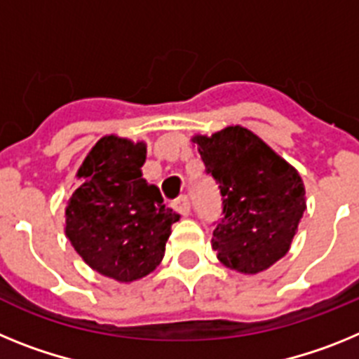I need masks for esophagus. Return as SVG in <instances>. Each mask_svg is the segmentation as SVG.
Returning <instances> with one entry per match:
<instances>
[{"instance_id":"obj_1","label":"esophagus","mask_w":359,"mask_h":359,"mask_svg":"<svg viewBox=\"0 0 359 359\" xmlns=\"http://www.w3.org/2000/svg\"><path fill=\"white\" fill-rule=\"evenodd\" d=\"M173 208H175V211H179L182 217H186V215H189V211H191V204H189V198L188 197H179L175 202H173Z\"/></svg>"}]
</instances>
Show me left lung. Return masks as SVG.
<instances>
[{"instance_id":"1","label":"left lung","mask_w":359,"mask_h":359,"mask_svg":"<svg viewBox=\"0 0 359 359\" xmlns=\"http://www.w3.org/2000/svg\"><path fill=\"white\" fill-rule=\"evenodd\" d=\"M193 141L222 197L211 238L218 260L240 273L267 269L289 251L305 211L298 171L242 126Z\"/></svg>"}]
</instances>
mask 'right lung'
I'll list each match as a JSON object with an SVG mask.
<instances>
[{
	"instance_id": "add662e5",
	"label": "right lung",
	"mask_w": 359,
	"mask_h": 359,
	"mask_svg": "<svg viewBox=\"0 0 359 359\" xmlns=\"http://www.w3.org/2000/svg\"><path fill=\"white\" fill-rule=\"evenodd\" d=\"M144 161V142L102 137L79 168L85 182L67 205L74 249L92 269L119 282L142 278L161 264L171 224L180 218L142 179Z\"/></svg>"
}]
</instances>
